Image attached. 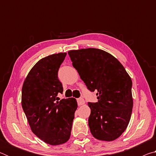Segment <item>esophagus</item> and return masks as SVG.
Returning <instances> with one entry per match:
<instances>
[{
	"label": "esophagus",
	"instance_id": "1",
	"mask_svg": "<svg viewBox=\"0 0 156 156\" xmlns=\"http://www.w3.org/2000/svg\"><path fill=\"white\" fill-rule=\"evenodd\" d=\"M77 102H78V106H81V105L84 104V100L83 98H79L77 99Z\"/></svg>",
	"mask_w": 156,
	"mask_h": 156
}]
</instances>
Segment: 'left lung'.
<instances>
[{
	"label": "left lung",
	"mask_w": 156,
	"mask_h": 156,
	"mask_svg": "<svg viewBox=\"0 0 156 156\" xmlns=\"http://www.w3.org/2000/svg\"><path fill=\"white\" fill-rule=\"evenodd\" d=\"M68 54L87 89L96 92L98 102L88 103L91 134L100 140L117 139L127 127L132 113L130 76L114 56L103 50L81 49Z\"/></svg>",
	"instance_id": "left-lung-1"
}]
</instances>
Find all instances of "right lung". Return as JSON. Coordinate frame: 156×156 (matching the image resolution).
I'll list each match as a JSON object with an SVG mask.
<instances>
[{"instance_id": "obj_1", "label": "right lung", "mask_w": 156, "mask_h": 156, "mask_svg": "<svg viewBox=\"0 0 156 156\" xmlns=\"http://www.w3.org/2000/svg\"><path fill=\"white\" fill-rule=\"evenodd\" d=\"M66 55L58 53L41 59L29 72L22 88V107L31 131L51 145L69 139L78 107L73 98L58 101V94L63 91L58 72Z\"/></svg>"}]
</instances>
